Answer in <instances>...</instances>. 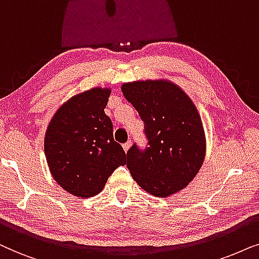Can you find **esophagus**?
Here are the masks:
<instances>
[{
	"mask_svg": "<svg viewBox=\"0 0 259 259\" xmlns=\"http://www.w3.org/2000/svg\"><path fill=\"white\" fill-rule=\"evenodd\" d=\"M130 147H132V142H130V141H129V142H126V143H124V144H123V149L125 150V151L129 150V148H130Z\"/></svg>",
	"mask_w": 259,
	"mask_h": 259,
	"instance_id": "1",
	"label": "esophagus"
}]
</instances>
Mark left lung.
I'll return each instance as SVG.
<instances>
[{
	"label": "left lung",
	"mask_w": 259,
	"mask_h": 259,
	"mask_svg": "<svg viewBox=\"0 0 259 259\" xmlns=\"http://www.w3.org/2000/svg\"><path fill=\"white\" fill-rule=\"evenodd\" d=\"M144 123L146 150L136 144L126 153V167L144 191L165 198L184 189L201 168L206 136L198 109L173 81L137 80L122 85Z\"/></svg>",
	"instance_id": "1"
}]
</instances>
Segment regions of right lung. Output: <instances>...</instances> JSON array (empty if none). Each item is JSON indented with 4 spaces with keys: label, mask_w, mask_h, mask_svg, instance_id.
Masks as SVG:
<instances>
[{
    "label": "right lung",
    "mask_w": 259,
    "mask_h": 259,
    "mask_svg": "<svg viewBox=\"0 0 259 259\" xmlns=\"http://www.w3.org/2000/svg\"><path fill=\"white\" fill-rule=\"evenodd\" d=\"M110 94V89L94 88L73 96L47 126L44 148L52 177L79 198L101 193L112 171L126 163L104 112Z\"/></svg>",
    "instance_id": "right-lung-1"
}]
</instances>
